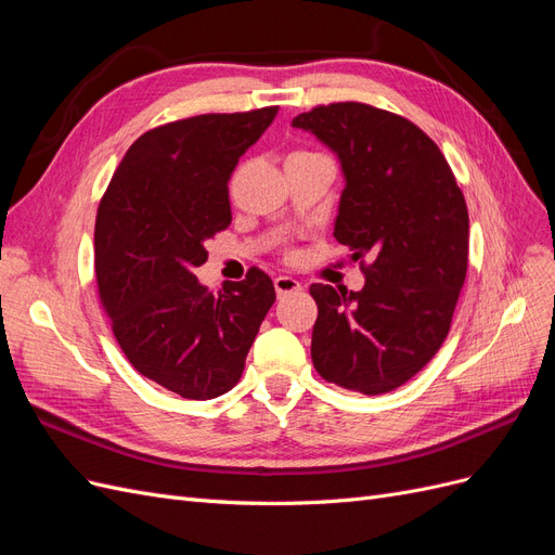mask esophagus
Wrapping results in <instances>:
<instances>
[{"label": "esophagus", "mask_w": 555, "mask_h": 555, "mask_svg": "<svg viewBox=\"0 0 555 555\" xmlns=\"http://www.w3.org/2000/svg\"><path fill=\"white\" fill-rule=\"evenodd\" d=\"M275 294H278V298H284V296H289V294H296V292H300V282L298 280H294V278H289V275H280V278H275Z\"/></svg>", "instance_id": "34e87169"}]
</instances>
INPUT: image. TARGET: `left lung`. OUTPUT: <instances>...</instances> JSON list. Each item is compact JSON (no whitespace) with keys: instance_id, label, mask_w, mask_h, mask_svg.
Listing matches in <instances>:
<instances>
[{"instance_id":"1","label":"left lung","mask_w":555,"mask_h":555,"mask_svg":"<svg viewBox=\"0 0 555 555\" xmlns=\"http://www.w3.org/2000/svg\"><path fill=\"white\" fill-rule=\"evenodd\" d=\"M340 159L333 236L365 275L361 292L312 284V363L349 391L412 379L451 328L467 273V206L440 147L408 117L359 102L294 117Z\"/></svg>"}]
</instances>
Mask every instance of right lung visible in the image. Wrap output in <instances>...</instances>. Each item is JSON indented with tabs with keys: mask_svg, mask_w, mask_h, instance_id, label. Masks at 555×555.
<instances>
[{
	"mask_svg": "<svg viewBox=\"0 0 555 555\" xmlns=\"http://www.w3.org/2000/svg\"><path fill=\"white\" fill-rule=\"evenodd\" d=\"M278 106L208 113L145 131L96 210L94 271L117 345L137 371L190 400L238 384L275 287L261 268L220 292L198 284L206 241L231 224L229 178Z\"/></svg>",
	"mask_w": 555,
	"mask_h": 555,
	"instance_id": "add662e5",
	"label": "right lung"
}]
</instances>
